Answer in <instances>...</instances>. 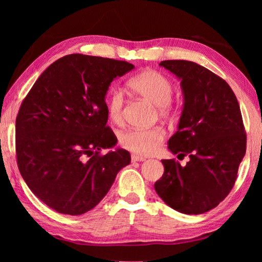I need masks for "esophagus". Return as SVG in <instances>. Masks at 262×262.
I'll return each mask as SVG.
<instances>
[{"mask_svg":"<svg viewBox=\"0 0 262 262\" xmlns=\"http://www.w3.org/2000/svg\"><path fill=\"white\" fill-rule=\"evenodd\" d=\"M146 159L144 157H141V155L137 154H132V161L133 162H141V161H145Z\"/></svg>","mask_w":262,"mask_h":262,"instance_id":"1","label":"esophagus"}]
</instances>
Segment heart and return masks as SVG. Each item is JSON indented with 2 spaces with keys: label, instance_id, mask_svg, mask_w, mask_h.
Wrapping results in <instances>:
<instances>
[{
  "label": "heart",
  "instance_id": "heart-1",
  "mask_svg": "<svg viewBox=\"0 0 262 262\" xmlns=\"http://www.w3.org/2000/svg\"><path fill=\"white\" fill-rule=\"evenodd\" d=\"M128 86L137 96L158 107L159 115L165 119H173L177 110L171 104L173 83L168 76L155 70H145L128 80ZM124 94L119 89H113L107 97V114L110 120L119 124L124 118ZM165 138L162 127L148 129L130 128L119 135L120 145L137 155H151L159 151Z\"/></svg>",
  "mask_w": 262,
  "mask_h": 262
}]
</instances>
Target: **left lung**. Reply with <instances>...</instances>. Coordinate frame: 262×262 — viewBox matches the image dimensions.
<instances>
[{
  "mask_svg": "<svg viewBox=\"0 0 262 262\" xmlns=\"http://www.w3.org/2000/svg\"><path fill=\"white\" fill-rule=\"evenodd\" d=\"M181 79L185 98L179 127L169 140L185 166L162 160L164 173L154 188L180 213L198 215L215 208L230 193L246 155L247 134L237 99L221 76L183 59L160 63Z\"/></svg>",
  "mask_w": 262,
  "mask_h": 262,
  "instance_id": "left-lung-1",
  "label": "left lung"
}]
</instances>
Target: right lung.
<instances>
[{"label":"right lung","mask_w":262,"mask_h":262,"mask_svg":"<svg viewBox=\"0 0 262 262\" xmlns=\"http://www.w3.org/2000/svg\"><path fill=\"white\" fill-rule=\"evenodd\" d=\"M134 65L71 54L42 72L22 101L15 119L20 173L48 207L81 215L101 200L130 154L116 145L107 126L104 97L110 83Z\"/></svg>","instance_id":"add662e5"}]
</instances>
